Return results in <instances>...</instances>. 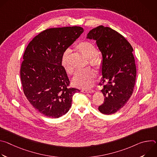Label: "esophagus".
Segmentation results:
<instances>
[{
  "label": "esophagus",
  "mask_w": 157,
  "mask_h": 157,
  "mask_svg": "<svg viewBox=\"0 0 157 157\" xmlns=\"http://www.w3.org/2000/svg\"><path fill=\"white\" fill-rule=\"evenodd\" d=\"M81 92L84 93H94V91L93 89H82Z\"/></svg>",
  "instance_id": "esophagus-1"
}]
</instances>
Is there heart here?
<instances>
[{"instance_id": "1", "label": "heart", "mask_w": 157, "mask_h": 157, "mask_svg": "<svg viewBox=\"0 0 157 157\" xmlns=\"http://www.w3.org/2000/svg\"><path fill=\"white\" fill-rule=\"evenodd\" d=\"M75 48L84 57L87 59L88 63L96 68H99L102 63V59L99 56L96 55V48L93 44L88 41H83L77 44ZM69 51H65L61 57V65L68 75L73 73V68L70 66L68 61ZM96 73L91 69H86L77 72L71 79L73 86L81 88L89 89L91 87L95 81Z\"/></svg>"}]
</instances>
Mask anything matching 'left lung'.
<instances>
[{
  "mask_svg": "<svg viewBox=\"0 0 157 157\" xmlns=\"http://www.w3.org/2000/svg\"><path fill=\"white\" fill-rule=\"evenodd\" d=\"M86 38L96 41L102 55L101 81L106 83L101 90L104 101L99 110L106 115L114 114L125 105L133 91L137 74L133 50L122 35L102 25L89 31Z\"/></svg>",
  "mask_w": 157,
  "mask_h": 157,
  "instance_id": "1",
  "label": "left lung"
}]
</instances>
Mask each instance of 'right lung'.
<instances>
[{"mask_svg": "<svg viewBox=\"0 0 157 157\" xmlns=\"http://www.w3.org/2000/svg\"><path fill=\"white\" fill-rule=\"evenodd\" d=\"M80 27L44 30L29 43L20 69L25 96L39 113L59 118L68 113L73 95L80 91L68 87L70 80L61 65L63 53L82 33Z\"/></svg>", "mask_w": 157, "mask_h": 157, "instance_id": "right-lung-1", "label": "right lung"}]
</instances>
